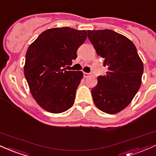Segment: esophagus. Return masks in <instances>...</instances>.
<instances>
[{
	"label": "esophagus",
	"instance_id": "1",
	"mask_svg": "<svg viewBox=\"0 0 156 156\" xmlns=\"http://www.w3.org/2000/svg\"><path fill=\"white\" fill-rule=\"evenodd\" d=\"M90 75H91V74H90V73L83 72V76H84V77H85V78H87V77H88V76H90Z\"/></svg>",
	"mask_w": 156,
	"mask_h": 156
}]
</instances>
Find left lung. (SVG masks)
<instances>
[{"mask_svg":"<svg viewBox=\"0 0 156 156\" xmlns=\"http://www.w3.org/2000/svg\"><path fill=\"white\" fill-rule=\"evenodd\" d=\"M88 39L108 71L91 90L96 106L114 114L128 105L141 84L144 66L133 42L110 29L87 30Z\"/></svg>","mask_w":156,"mask_h":156,"instance_id":"8db88e82","label":"left lung"}]
</instances>
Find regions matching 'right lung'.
<instances>
[{
  "mask_svg": "<svg viewBox=\"0 0 156 156\" xmlns=\"http://www.w3.org/2000/svg\"><path fill=\"white\" fill-rule=\"evenodd\" d=\"M86 38L85 30L53 28L41 33L28 48L24 75L31 95L45 111L59 113L73 105L83 73L65 67L77 57L76 51Z\"/></svg>",
  "mask_w": 156,
  "mask_h": 156,
  "instance_id": "right-lung-1",
  "label": "right lung"
}]
</instances>
